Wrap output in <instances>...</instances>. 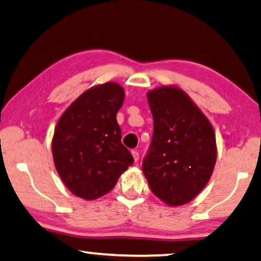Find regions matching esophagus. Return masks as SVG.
<instances>
[{
	"instance_id": "34e87169",
	"label": "esophagus",
	"mask_w": 261,
	"mask_h": 261,
	"mask_svg": "<svg viewBox=\"0 0 261 261\" xmlns=\"http://www.w3.org/2000/svg\"><path fill=\"white\" fill-rule=\"evenodd\" d=\"M133 156H134L135 162H137L138 159H140V152H138L137 150H133Z\"/></svg>"
}]
</instances>
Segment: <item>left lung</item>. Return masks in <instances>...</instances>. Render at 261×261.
Masks as SVG:
<instances>
[{
  "label": "left lung",
  "instance_id": "1",
  "mask_svg": "<svg viewBox=\"0 0 261 261\" xmlns=\"http://www.w3.org/2000/svg\"><path fill=\"white\" fill-rule=\"evenodd\" d=\"M147 98L154 134L142 169L156 197L168 205H182L213 174L217 156L214 128L180 88L160 87Z\"/></svg>",
  "mask_w": 261,
  "mask_h": 261
}]
</instances>
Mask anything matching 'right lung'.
<instances>
[{
  "instance_id": "add662e5",
  "label": "right lung",
  "mask_w": 261,
  "mask_h": 261,
  "mask_svg": "<svg viewBox=\"0 0 261 261\" xmlns=\"http://www.w3.org/2000/svg\"><path fill=\"white\" fill-rule=\"evenodd\" d=\"M124 98L118 83L93 87L58 120L52 138L54 162L62 181L75 196L87 200L103 196L134 163L121 143L116 117Z\"/></svg>"
}]
</instances>
